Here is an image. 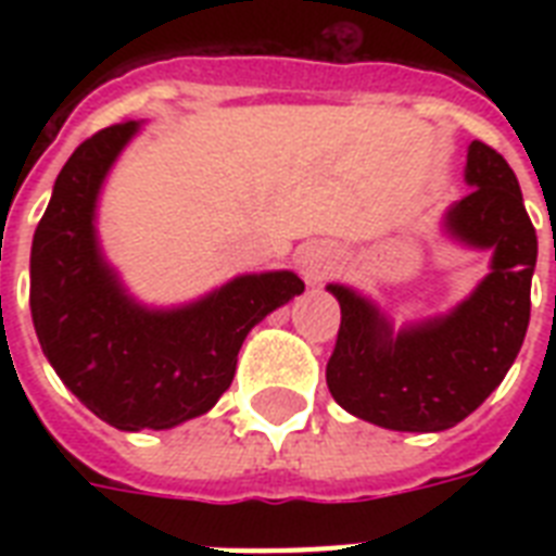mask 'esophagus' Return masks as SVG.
I'll use <instances>...</instances> for the list:
<instances>
[{"instance_id": "esophagus-1", "label": "esophagus", "mask_w": 556, "mask_h": 556, "mask_svg": "<svg viewBox=\"0 0 556 556\" xmlns=\"http://www.w3.org/2000/svg\"><path fill=\"white\" fill-rule=\"evenodd\" d=\"M300 270H303L308 286H320L334 270V256L326 248H320V244H312V248H305L303 260H300Z\"/></svg>"}]
</instances>
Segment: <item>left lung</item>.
I'll use <instances>...</instances> for the list:
<instances>
[{
    "label": "left lung",
    "instance_id": "left-lung-1",
    "mask_svg": "<svg viewBox=\"0 0 556 556\" xmlns=\"http://www.w3.org/2000/svg\"><path fill=\"white\" fill-rule=\"evenodd\" d=\"M473 190L447 210L458 242L491 248V274L456 312L392 331L383 314L343 286L338 343L326 364L331 397L364 421L401 432H441L465 421L517 361L531 320L536 230L522 190L500 152L467 150Z\"/></svg>",
    "mask_w": 556,
    "mask_h": 556
}]
</instances>
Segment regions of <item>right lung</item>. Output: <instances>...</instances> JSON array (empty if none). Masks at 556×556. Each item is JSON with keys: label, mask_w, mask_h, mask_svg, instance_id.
<instances>
[{"label": "right lung", "mask_w": 556, "mask_h": 556, "mask_svg": "<svg viewBox=\"0 0 556 556\" xmlns=\"http://www.w3.org/2000/svg\"><path fill=\"white\" fill-rule=\"evenodd\" d=\"M135 121L72 152L30 244V317L65 387L117 430H167L207 413L236 375V355L265 314L303 294L291 270L236 277L199 303L150 312L121 288L94 236V204Z\"/></svg>", "instance_id": "1"}]
</instances>
